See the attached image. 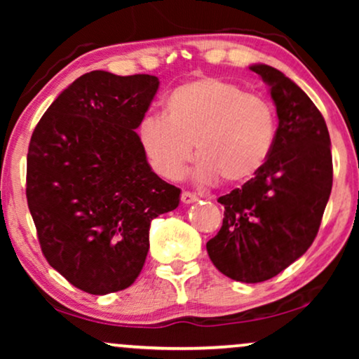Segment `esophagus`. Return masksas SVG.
<instances>
[{"label": "esophagus", "mask_w": 359, "mask_h": 359, "mask_svg": "<svg viewBox=\"0 0 359 359\" xmlns=\"http://www.w3.org/2000/svg\"><path fill=\"white\" fill-rule=\"evenodd\" d=\"M198 199H199V196L194 193H189V191H183V193H181V203L183 204H193Z\"/></svg>", "instance_id": "1"}]
</instances>
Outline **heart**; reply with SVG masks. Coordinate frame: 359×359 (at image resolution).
<instances>
[{"mask_svg": "<svg viewBox=\"0 0 359 359\" xmlns=\"http://www.w3.org/2000/svg\"><path fill=\"white\" fill-rule=\"evenodd\" d=\"M276 134L271 102L215 76L176 86L165 97L163 116H147L137 127L147 161L165 180L180 178L194 145L189 175L199 184L250 180L266 163Z\"/></svg>", "mask_w": 359, "mask_h": 359, "instance_id": "obj_1", "label": "heart"}]
</instances>
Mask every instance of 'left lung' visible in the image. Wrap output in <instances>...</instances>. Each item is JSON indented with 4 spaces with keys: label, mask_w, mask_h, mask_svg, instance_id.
<instances>
[{
    "label": "left lung",
    "mask_w": 359,
    "mask_h": 359,
    "mask_svg": "<svg viewBox=\"0 0 359 359\" xmlns=\"http://www.w3.org/2000/svg\"><path fill=\"white\" fill-rule=\"evenodd\" d=\"M269 86L278 134L266 163L242 188L219 198L224 222L210 238V262L240 283H263L311 247L332 193L325 121L306 93L276 68L248 67Z\"/></svg>",
    "instance_id": "left-lung-1"
}]
</instances>
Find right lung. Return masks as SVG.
I'll list each match as a JSON object with an SVG mask.
<instances>
[{"label":"right lung","instance_id":"add662e5","mask_svg":"<svg viewBox=\"0 0 359 359\" xmlns=\"http://www.w3.org/2000/svg\"><path fill=\"white\" fill-rule=\"evenodd\" d=\"M158 85L151 75L85 73L31 137L26 196L43 257L95 296L135 281L151 220L180 204L181 189L151 170L137 140Z\"/></svg>","mask_w":359,"mask_h":359}]
</instances>
